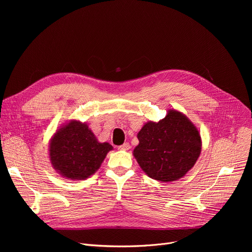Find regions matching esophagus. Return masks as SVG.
<instances>
[{"label": "esophagus", "mask_w": 252, "mask_h": 252, "mask_svg": "<svg viewBox=\"0 0 252 252\" xmlns=\"http://www.w3.org/2000/svg\"><path fill=\"white\" fill-rule=\"evenodd\" d=\"M118 149H119V150H125V151H126V150L130 149V145H129L128 143H125V144L122 145V146H119Z\"/></svg>", "instance_id": "esophagus-1"}]
</instances>
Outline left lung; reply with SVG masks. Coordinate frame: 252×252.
<instances>
[{
  "mask_svg": "<svg viewBox=\"0 0 252 252\" xmlns=\"http://www.w3.org/2000/svg\"><path fill=\"white\" fill-rule=\"evenodd\" d=\"M133 155L142 170L153 180L175 182L195 165L202 141L197 126L177 109H168L159 122L149 121L137 135Z\"/></svg>",
  "mask_w": 252,
  "mask_h": 252,
  "instance_id": "left-lung-1",
  "label": "left lung"
}]
</instances>
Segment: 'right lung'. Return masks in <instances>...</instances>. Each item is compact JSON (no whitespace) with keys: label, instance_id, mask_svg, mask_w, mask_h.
<instances>
[{"label":"right lung","instance_id":"obj_1","mask_svg":"<svg viewBox=\"0 0 252 252\" xmlns=\"http://www.w3.org/2000/svg\"><path fill=\"white\" fill-rule=\"evenodd\" d=\"M113 147L101 143L89 126L71 119L60 126L49 143V160L57 173L67 180L82 181L94 175Z\"/></svg>","mask_w":252,"mask_h":252}]
</instances>
